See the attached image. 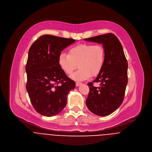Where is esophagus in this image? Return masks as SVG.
Returning <instances> with one entry per match:
<instances>
[{
    "label": "esophagus",
    "mask_w": 152,
    "mask_h": 152,
    "mask_svg": "<svg viewBox=\"0 0 152 152\" xmlns=\"http://www.w3.org/2000/svg\"><path fill=\"white\" fill-rule=\"evenodd\" d=\"M81 84H82V83H79V82H77L76 84H75V85H76L77 87H78L79 86H80V85H81Z\"/></svg>",
    "instance_id": "esophagus-1"
}]
</instances>
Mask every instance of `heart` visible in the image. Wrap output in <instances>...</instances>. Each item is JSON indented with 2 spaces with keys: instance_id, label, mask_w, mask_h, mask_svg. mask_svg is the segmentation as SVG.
<instances>
[{
  "instance_id": "obj_1",
  "label": "heart",
  "mask_w": 152,
  "mask_h": 152,
  "mask_svg": "<svg viewBox=\"0 0 152 152\" xmlns=\"http://www.w3.org/2000/svg\"><path fill=\"white\" fill-rule=\"evenodd\" d=\"M69 54L61 53L58 64L66 74H71L80 69L71 78L77 81L89 79L91 75L96 76L102 69L105 59V51L101 45L84 43L76 45L69 50Z\"/></svg>"
}]
</instances>
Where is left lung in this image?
<instances>
[{
	"mask_svg": "<svg viewBox=\"0 0 152 152\" xmlns=\"http://www.w3.org/2000/svg\"><path fill=\"white\" fill-rule=\"evenodd\" d=\"M102 43L105 51L103 67L93 83H88L90 91L86 99L88 109L104 116L115 111L122 104L128 83V63L118 39L112 33L84 39ZM99 82V88L93 86Z\"/></svg>",
	"mask_w": 152,
	"mask_h": 152,
	"instance_id": "8db88e82",
	"label": "left lung"
}]
</instances>
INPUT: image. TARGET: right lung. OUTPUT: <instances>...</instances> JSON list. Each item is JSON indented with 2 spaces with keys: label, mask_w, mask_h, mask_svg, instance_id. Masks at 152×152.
Instances as JSON below:
<instances>
[{
  "label": "right lung",
  "mask_w": 152,
  "mask_h": 152,
  "mask_svg": "<svg viewBox=\"0 0 152 152\" xmlns=\"http://www.w3.org/2000/svg\"><path fill=\"white\" fill-rule=\"evenodd\" d=\"M75 42L46 34L30 47L26 66V89L35 110L46 116L58 114L66 104L69 91L75 87L58 64L61 51Z\"/></svg>",
  "instance_id": "1"
}]
</instances>
